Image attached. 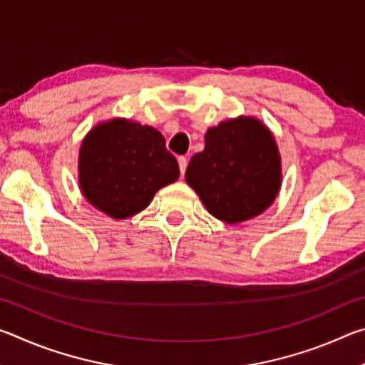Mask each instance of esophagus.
I'll return each mask as SVG.
<instances>
[{
    "instance_id": "34e87169",
    "label": "esophagus",
    "mask_w": 365,
    "mask_h": 365,
    "mask_svg": "<svg viewBox=\"0 0 365 365\" xmlns=\"http://www.w3.org/2000/svg\"><path fill=\"white\" fill-rule=\"evenodd\" d=\"M187 165H188V159H187V158H185V156L178 158V168H180L182 177H183V174H185V170H187Z\"/></svg>"
}]
</instances>
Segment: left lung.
I'll return each instance as SVG.
<instances>
[{"label": "left lung", "instance_id": "obj_1", "mask_svg": "<svg viewBox=\"0 0 365 365\" xmlns=\"http://www.w3.org/2000/svg\"><path fill=\"white\" fill-rule=\"evenodd\" d=\"M205 143L185 180L209 214L230 225L262 214L282 187V158L269 127L240 115L207 128Z\"/></svg>", "mask_w": 365, "mask_h": 365}]
</instances>
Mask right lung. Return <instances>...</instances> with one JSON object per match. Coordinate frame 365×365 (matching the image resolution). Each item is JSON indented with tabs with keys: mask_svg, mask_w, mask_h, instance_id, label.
Segmentation results:
<instances>
[{
	"mask_svg": "<svg viewBox=\"0 0 365 365\" xmlns=\"http://www.w3.org/2000/svg\"><path fill=\"white\" fill-rule=\"evenodd\" d=\"M180 169L163 133L123 117L100 122L78 153V185L98 211L123 220L150 206L156 191L174 183Z\"/></svg>",
	"mask_w": 365,
	"mask_h": 365,
	"instance_id": "right-lung-1",
	"label": "right lung"
}]
</instances>
